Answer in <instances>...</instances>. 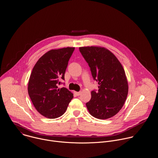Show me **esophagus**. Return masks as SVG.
I'll use <instances>...</instances> for the list:
<instances>
[{
  "instance_id": "obj_1",
  "label": "esophagus",
  "mask_w": 158,
  "mask_h": 158,
  "mask_svg": "<svg viewBox=\"0 0 158 158\" xmlns=\"http://www.w3.org/2000/svg\"><path fill=\"white\" fill-rule=\"evenodd\" d=\"M74 94L76 95H80L81 94V92H74Z\"/></svg>"
}]
</instances>
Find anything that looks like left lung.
Masks as SVG:
<instances>
[{
  "label": "left lung",
  "instance_id": "obj_1",
  "mask_svg": "<svg viewBox=\"0 0 158 158\" xmlns=\"http://www.w3.org/2000/svg\"><path fill=\"white\" fill-rule=\"evenodd\" d=\"M79 51L98 84V91H92L91 99L86 103L87 110L95 118H111L122 109L127 97L128 84L125 70L114 53L106 48L84 46Z\"/></svg>",
  "mask_w": 158,
  "mask_h": 158
}]
</instances>
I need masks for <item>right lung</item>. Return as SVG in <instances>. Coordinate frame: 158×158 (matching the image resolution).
Returning a JSON list of instances; mask_svg holds the SVG:
<instances>
[{
  "label": "right lung",
  "mask_w": 158,
  "mask_h": 158,
  "mask_svg": "<svg viewBox=\"0 0 158 158\" xmlns=\"http://www.w3.org/2000/svg\"><path fill=\"white\" fill-rule=\"evenodd\" d=\"M74 47L51 49L36 62L31 73L28 92L36 110L48 118H56L66 112L73 94L58 88Z\"/></svg>",
  "instance_id": "obj_1"
}]
</instances>
